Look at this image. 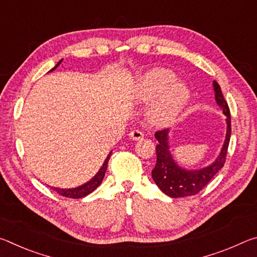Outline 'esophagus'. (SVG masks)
<instances>
[{
    "label": "esophagus",
    "instance_id": "obj_1",
    "mask_svg": "<svg viewBox=\"0 0 257 257\" xmlns=\"http://www.w3.org/2000/svg\"><path fill=\"white\" fill-rule=\"evenodd\" d=\"M129 137L130 139H133V141H141V139L144 138V134L139 132V130H133V132H130Z\"/></svg>",
    "mask_w": 257,
    "mask_h": 257
}]
</instances>
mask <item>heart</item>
Returning <instances> with one entry per match:
<instances>
[{"label": "heart", "instance_id": "1", "mask_svg": "<svg viewBox=\"0 0 257 257\" xmlns=\"http://www.w3.org/2000/svg\"><path fill=\"white\" fill-rule=\"evenodd\" d=\"M138 102L155 101L147 112V119L154 125L171 123L190 99V88L186 82L176 80V75L168 69H153L138 81Z\"/></svg>", "mask_w": 257, "mask_h": 257}]
</instances>
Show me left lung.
I'll return each mask as SVG.
<instances>
[{"instance_id": "1", "label": "left lung", "mask_w": 257, "mask_h": 257, "mask_svg": "<svg viewBox=\"0 0 257 257\" xmlns=\"http://www.w3.org/2000/svg\"><path fill=\"white\" fill-rule=\"evenodd\" d=\"M213 89H214L216 104L222 108L223 114L227 116V119H225L227 134H225L222 149H221L217 158L211 164L202 169H193V170L180 167L173 159L170 151V143H169L170 129H163L161 132L155 133V138L159 142V144L156 145V164L153 171H152V178H153L156 186L165 195L172 198L196 195L224 165L230 135H231V118H230L228 103L225 102L223 94L221 92L220 85L215 80L213 81Z\"/></svg>"}]
</instances>
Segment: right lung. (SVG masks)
<instances>
[{
	"label": "right lung",
	"mask_w": 257,
	"mask_h": 257,
	"mask_svg": "<svg viewBox=\"0 0 257 257\" xmlns=\"http://www.w3.org/2000/svg\"><path fill=\"white\" fill-rule=\"evenodd\" d=\"M61 62H62V60H60L58 64H56V66L53 69H52L51 71L55 70V69L60 66ZM111 154H112V151L106 156L105 161H104L103 165L101 167V169H99V170L97 171L96 175H95L89 181L85 182L84 185L78 186V187H76V188H56V187H51V188L55 190V191H58L59 195H61V196H64V197L81 198V197L87 196V195L93 193V191L96 189L99 185L102 184V180H103L104 176H105V171L107 169V162H108V160H110Z\"/></svg>",
	"instance_id": "right-lung-1"
}]
</instances>
